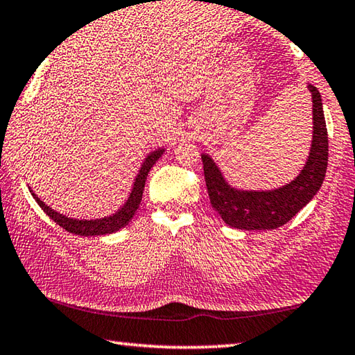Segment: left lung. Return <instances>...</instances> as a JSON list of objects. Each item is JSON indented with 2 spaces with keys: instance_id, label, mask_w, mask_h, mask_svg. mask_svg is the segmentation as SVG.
Wrapping results in <instances>:
<instances>
[{
  "instance_id": "1",
  "label": "left lung",
  "mask_w": 355,
  "mask_h": 355,
  "mask_svg": "<svg viewBox=\"0 0 355 355\" xmlns=\"http://www.w3.org/2000/svg\"><path fill=\"white\" fill-rule=\"evenodd\" d=\"M312 96V144L301 172L275 189H242L231 184L208 153H202L205 182L212 208L237 230H275L286 225L317 196L327 169V128L321 94L307 83Z\"/></svg>"
}]
</instances>
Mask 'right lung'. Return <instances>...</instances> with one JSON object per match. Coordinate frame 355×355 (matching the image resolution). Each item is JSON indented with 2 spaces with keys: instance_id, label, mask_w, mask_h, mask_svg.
<instances>
[{
  "instance_id": "obj_1",
  "label": "right lung",
  "mask_w": 355,
  "mask_h": 355,
  "mask_svg": "<svg viewBox=\"0 0 355 355\" xmlns=\"http://www.w3.org/2000/svg\"><path fill=\"white\" fill-rule=\"evenodd\" d=\"M164 150H166L164 147H159V149H155L150 153H147V157L144 158L143 164H141L137 177H135L130 194H128L125 203L110 216H104L99 218H76V217L65 216L44 203L43 200L31 189V186H28V188L31 191L32 197L35 198V202L40 205V208L44 212H46V216H49L57 225H60L63 230L69 231V233L77 234V236H88V237L89 236L112 234V233H116V231H119L121 228H124L125 225H128V222L133 218L135 212H137V209L139 208L141 198H143L146 178H147V175H149V172L153 167V164H155L157 161L163 157Z\"/></svg>"
}]
</instances>
